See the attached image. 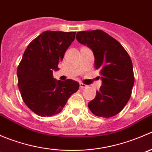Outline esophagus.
Segmentation results:
<instances>
[{
	"mask_svg": "<svg viewBox=\"0 0 152 152\" xmlns=\"http://www.w3.org/2000/svg\"><path fill=\"white\" fill-rule=\"evenodd\" d=\"M79 87H80V88L84 89V88H86V87H87V86L86 85H85V84H83V83H80V84H79Z\"/></svg>",
	"mask_w": 152,
	"mask_h": 152,
	"instance_id": "1",
	"label": "esophagus"
}]
</instances>
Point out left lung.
<instances>
[{
	"label": "left lung",
	"mask_w": 152,
	"mask_h": 152,
	"mask_svg": "<svg viewBox=\"0 0 152 152\" xmlns=\"http://www.w3.org/2000/svg\"><path fill=\"white\" fill-rule=\"evenodd\" d=\"M76 39L93 50L95 68L100 71L102 85L88 103L96 116L118 114L129 100L134 82L131 58L121 44L102 30L77 32Z\"/></svg>",
	"instance_id": "left-lung-1"
}]
</instances>
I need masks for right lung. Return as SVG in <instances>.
I'll return each instance as SVG.
<instances>
[{
	"mask_svg": "<svg viewBox=\"0 0 152 152\" xmlns=\"http://www.w3.org/2000/svg\"><path fill=\"white\" fill-rule=\"evenodd\" d=\"M76 32L46 31L31 41L17 70L18 87L27 107L35 114L50 117L58 114L79 84L53 78V70L74 40Z\"/></svg>",
	"mask_w": 152,
	"mask_h": 152,
	"instance_id": "obj_1",
	"label": "right lung"
}]
</instances>
